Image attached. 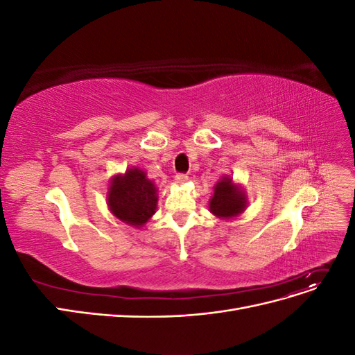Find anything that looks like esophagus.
<instances>
[{"instance_id":"esophagus-1","label":"esophagus","mask_w":355,"mask_h":355,"mask_svg":"<svg viewBox=\"0 0 355 355\" xmlns=\"http://www.w3.org/2000/svg\"><path fill=\"white\" fill-rule=\"evenodd\" d=\"M175 180L178 182V184H185V182L188 180V175H185V173H178V175L175 176Z\"/></svg>"}]
</instances>
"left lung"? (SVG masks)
<instances>
[{"instance_id": "left-lung-1", "label": "left lung", "mask_w": 355, "mask_h": 355, "mask_svg": "<svg viewBox=\"0 0 355 355\" xmlns=\"http://www.w3.org/2000/svg\"><path fill=\"white\" fill-rule=\"evenodd\" d=\"M245 207V196L243 191L232 185L231 178H223L214 188V194L210 200V211L219 218L237 216Z\"/></svg>"}]
</instances>
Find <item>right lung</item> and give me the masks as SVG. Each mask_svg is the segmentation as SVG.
<instances>
[{
    "label": "right lung",
    "instance_id": "add662e5",
    "mask_svg": "<svg viewBox=\"0 0 355 355\" xmlns=\"http://www.w3.org/2000/svg\"><path fill=\"white\" fill-rule=\"evenodd\" d=\"M108 204L118 219L141 227L155 213L157 188L142 170H127L124 176L114 178Z\"/></svg>",
    "mask_w": 355,
    "mask_h": 355
}]
</instances>
